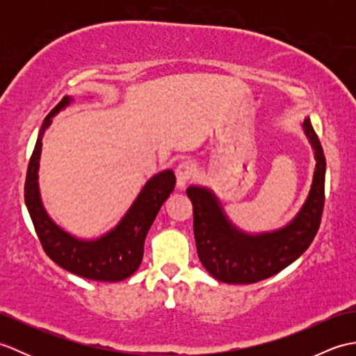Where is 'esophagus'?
<instances>
[{
  "label": "esophagus",
  "instance_id": "esophagus-1",
  "mask_svg": "<svg viewBox=\"0 0 356 356\" xmlns=\"http://www.w3.org/2000/svg\"><path fill=\"white\" fill-rule=\"evenodd\" d=\"M194 174L193 165L190 162H182L179 163V166L176 168V179H177V186L184 188L188 182H190L191 177Z\"/></svg>",
  "mask_w": 356,
  "mask_h": 356
}]
</instances>
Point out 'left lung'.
Masks as SVG:
<instances>
[{
	"mask_svg": "<svg viewBox=\"0 0 356 356\" xmlns=\"http://www.w3.org/2000/svg\"><path fill=\"white\" fill-rule=\"evenodd\" d=\"M303 128L315 151L314 180L303 208L284 228L255 236L246 234L229 222L209 190L200 186L186 190L193 202L199 259L218 282L251 284L269 278L297 260L314 241L324 208L326 157L311 119H305Z\"/></svg>",
	"mask_w": 356,
	"mask_h": 356,
	"instance_id": "1",
	"label": "left lung"
}]
</instances>
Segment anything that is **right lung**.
Returning a JSON list of instances; mask_svg holds the SVG:
<instances>
[{
  "label": "right lung",
  "mask_w": 356,
  "mask_h": 356,
  "mask_svg": "<svg viewBox=\"0 0 356 356\" xmlns=\"http://www.w3.org/2000/svg\"><path fill=\"white\" fill-rule=\"evenodd\" d=\"M70 101V97H63V101L44 119L27 166L24 200L44 252L53 261L82 278L96 282H120L134 274L140 266L145 237L159 209L172 193L176 176L171 170H166L151 177L122 220L101 238L79 240L59 228L42 207L38 186V168L42 136L50 125L51 118L69 105Z\"/></svg>",
  "instance_id": "obj_1"
}]
</instances>
